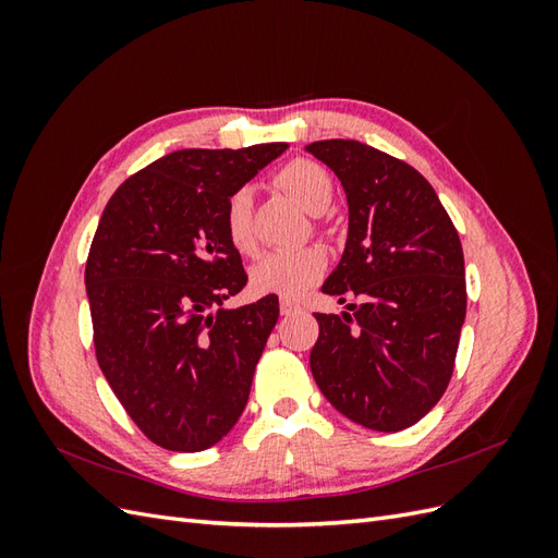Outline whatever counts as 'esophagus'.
<instances>
[{"label": "esophagus", "mask_w": 558, "mask_h": 558, "mask_svg": "<svg viewBox=\"0 0 558 558\" xmlns=\"http://www.w3.org/2000/svg\"><path fill=\"white\" fill-rule=\"evenodd\" d=\"M298 310H300V305H298V302H293V300H281V302H279L281 316H291V314L298 312Z\"/></svg>", "instance_id": "34e87169"}]
</instances>
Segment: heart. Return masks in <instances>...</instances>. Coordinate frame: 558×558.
I'll list each match as a JSON object with an SVG mask.
<instances>
[{"mask_svg": "<svg viewBox=\"0 0 558 558\" xmlns=\"http://www.w3.org/2000/svg\"><path fill=\"white\" fill-rule=\"evenodd\" d=\"M277 189L291 195L298 205L320 214L332 199L335 183L326 167L310 158L286 162L275 177ZM223 228L228 242L240 253L256 251L253 232V195L248 189L234 191L223 209ZM328 267L326 251L318 246H300L293 251H269L251 267V289L258 295H279L286 300L300 298L324 277Z\"/></svg>", "mask_w": 558, "mask_h": 558, "instance_id": "heart-1", "label": "heart"}]
</instances>
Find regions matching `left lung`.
<instances>
[{
    "label": "left lung",
    "mask_w": 558,
    "mask_h": 558,
    "mask_svg": "<svg viewBox=\"0 0 558 558\" xmlns=\"http://www.w3.org/2000/svg\"><path fill=\"white\" fill-rule=\"evenodd\" d=\"M342 181L344 256L324 293L361 300L314 314L310 365L320 393L356 424L398 433L447 391L465 320L463 246L433 185L412 165L353 140L307 146Z\"/></svg>",
    "instance_id": "left-lung-1"
}]
</instances>
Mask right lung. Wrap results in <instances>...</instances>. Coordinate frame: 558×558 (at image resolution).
<instances>
[{
  "mask_svg": "<svg viewBox=\"0 0 558 558\" xmlns=\"http://www.w3.org/2000/svg\"><path fill=\"white\" fill-rule=\"evenodd\" d=\"M286 148L174 150L118 185L99 218L86 263L95 356L162 449H209L246 408L279 300L221 307L248 279L223 209Z\"/></svg>",
  "mask_w": 558,
  "mask_h": 558,
  "instance_id": "right-lung-1",
  "label": "right lung"
}]
</instances>
